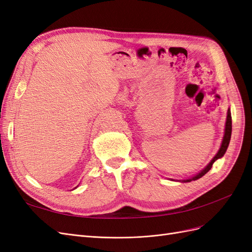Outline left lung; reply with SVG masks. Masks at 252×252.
<instances>
[{"instance_id": "obj_1", "label": "left lung", "mask_w": 252, "mask_h": 252, "mask_svg": "<svg viewBox=\"0 0 252 252\" xmlns=\"http://www.w3.org/2000/svg\"><path fill=\"white\" fill-rule=\"evenodd\" d=\"M231 124H232V122H231V113H230V110L228 109V112H227V120H226V125H225V134H224V138H223L222 145H220V150L218 151L217 156L211 159V162H210L207 166H206L205 168H204L200 173H197L196 175H194V177H193V178H191V179L184 180L183 182H191V181H195V180H197V179L202 178L203 175H205L206 173H207V172L211 169L212 164L215 163L218 158H222V157L225 155V152H226V150H227V148H228V145H229V142H230V138H231V129H232Z\"/></svg>"}]
</instances>
